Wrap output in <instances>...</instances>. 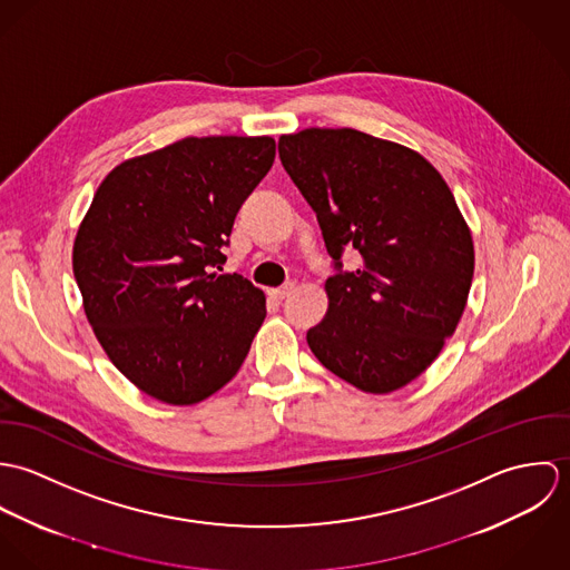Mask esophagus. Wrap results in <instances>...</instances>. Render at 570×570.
Segmentation results:
<instances>
[{
    "label": "esophagus",
    "mask_w": 570,
    "mask_h": 570,
    "mask_svg": "<svg viewBox=\"0 0 570 570\" xmlns=\"http://www.w3.org/2000/svg\"><path fill=\"white\" fill-rule=\"evenodd\" d=\"M292 292H294V283H285V285H281V287L269 289V296L276 298V301H283V298H287Z\"/></svg>",
    "instance_id": "34e87169"
}]
</instances>
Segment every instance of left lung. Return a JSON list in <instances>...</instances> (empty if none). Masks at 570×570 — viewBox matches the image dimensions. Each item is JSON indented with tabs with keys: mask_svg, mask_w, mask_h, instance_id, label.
Instances as JSON below:
<instances>
[{
	"mask_svg": "<svg viewBox=\"0 0 570 570\" xmlns=\"http://www.w3.org/2000/svg\"><path fill=\"white\" fill-rule=\"evenodd\" d=\"M278 156L335 269L309 348L364 393L406 386L454 333L472 287L474 245L452 190L419 154L355 129L281 136ZM346 248L355 271L341 265Z\"/></svg>",
	"mask_w": 570,
	"mask_h": 570,
	"instance_id": "obj_1",
	"label": "left lung"
}]
</instances>
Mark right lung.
Returning a JSON list of instances; mask_svg holds the SVG:
<instances>
[{"instance_id": "1", "label": "right lung", "mask_w": 570, "mask_h": 570, "mask_svg": "<svg viewBox=\"0 0 570 570\" xmlns=\"http://www.w3.org/2000/svg\"><path fill=\"white\" fill-rule=\"evenodd\" d=\"M274 156L267 136L184 138L116 166L82 219L72 263L87 321L114 366L164 404L226 386L263 325V292L222 265Z\"/></svg>"}]
</instances>
